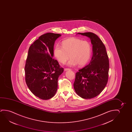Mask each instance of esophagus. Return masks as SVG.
<instances>
[{
	"label": "esophagus",
	"instance_id": "obj_1",
	"mask_svg": "<svg viewBox=\"0 0 132 132\" xmlns=\"http://www.w3.org/2000/svg\"><path fill=\"white\" fill-rule=\"evenodd\" d=\"M70 70V69H67V68L64 69V70L65 71H66Z\"/></svg>",
	"mask_w": 132,
	"mask_h": 132
}]
</instances>
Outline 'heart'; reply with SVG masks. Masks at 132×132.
<instances>
[{"instance_id": "obj_1", "label": "heart", "mask_w": 132, "mask_h": 132, "mask_svg": "<svg viewBox=\"0 0 132 132\" xmlns=\"http://www.w3.org/2000/svg\"><path fill=\"white\" fill-rule=\"evenodd\" d=\"M62 47L56 45L54 50V56L58 61L65 63L69 57L71 59L68 63L70 67L77 65L83 66L90 60L92 54V46L86 40L71 38L62 42Z\"/></svg>"}]
</instances>
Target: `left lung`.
I'll list each match as a JSON object with an SVG mask.
<instances>
[{
	"label": "left lung",
	"instance_id": "1",
	"mask_svg": "<svg viewBox=\"0 0 132 132\" xmlns=\"http://www.w3.org/2000/svg\"><path fill=\"white\" fill-rule=\"evenodd\" d=\"M90 39L92 55L90 63L76 73L74 90L83 99H91L99 95L108 80L109 61L105 47L96 35L92 32L78 33Z\"/></svg>",
	"mask_w": 132,
	"mask_h": 132
}]
</instances>
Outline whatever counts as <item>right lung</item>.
Segmentation results:
<instances>
[{
	"mask_svg": "<svg viewBox=\"0 0 132 132\" xmlns=\"http://www.w3.org/2000/svg\"><path fill=\"white\" fill-rule=\"evenodd\" d=\"M61 36L45 33L29 47L25 66L26 82L31 92L41 99H50L55 95L58 78L63 72L53 58L54 42Z\"/></svg>",
	"mask_w": 132,
	"mask_h": 132,
	"instance_id": "1",
	"label": "right lung"
}]
</instances>
